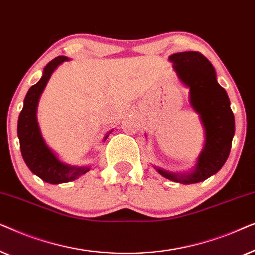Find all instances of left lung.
I'll return each mask as SVG.
<instances>
[{"mask_svg":"<svg viewBox=\"0 0 255 255\" xmlns=\"http://www.w3.org/2000/svg\"><path fill=\"white\" fill-rule=\"evenodd\" d=\"M183 86L189 88V103L204 128V145L193 169L174 173L154 167L160 175L182 184L198 183L214 175L229 158L235 135V116L226 90L219 85L211 62L200 52L174 53L168 58Z\"/></svg>","mask_w":255,"mask_h":255,"instance_id":"obj_1","label":"left lung"}]
</instances>
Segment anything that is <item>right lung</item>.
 I'll use <instances>...</instances> for the list:
<instances>
[{"instance_id":"obj_1","label":"right lung","mask_w":255,"mask_h":255,"mask_svg":"<svg viewBox=\"0 0 255 255\" xmlns=\"http://www.w3.org/2000/svg\"><path fill=\"white\" fill-rule=\"evenodd\" d=\"M68 60L69 58L60 55L45 66L43 76L36 85L31 87L24 99V106L17 124L20 152L26 166L34 175L51 184L66 183L76 180L90 169V166H72L62 162L59 156L48 147L41 134L37 120L38 103L52 73L58 68L59 65ZM111 131L108 132L103 138L104 141L109 137Z\"/></svg>"}]
</instances>
